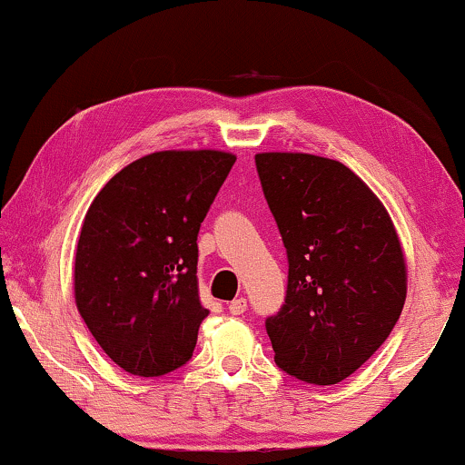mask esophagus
Listing matches in <instances>:
<instances>
[{"mask_svg": "<svg viewBox=\"0 0 465 465\" xmlns=\"http://www.w3.org/2000/svg\"><path fill=\"white\" fill-rule=\"evenodd\" d=\"M246 311V298H236V301L229 302V313L232 315H242Z\"/></svg>", "mask_w": 465, "mask_h": 465, "instance_id": "esophagus-1", "label": "esophagus"}]
</instances>
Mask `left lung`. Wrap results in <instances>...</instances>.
<instances>
[{"mask_svg": "<svg viewBox=\"0 0 465 465\" xmlns=\"http://www.w3.org/2000/svg\"><path fill=\"white\" fill-rule=\"evenodd\" d=\"M287 249L285 304L266 320L274 362L307 384H337L389 339L408 270L384 203L332 158L255 154Z\"/></svg>", "mask_w": 465, "mask_h": 465, "instance_id": "8db88e82", "label": "left lung"}]
</instances>
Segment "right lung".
Wrapping results in <instances>:
<instances>
[{
    "mask_svg": "<svg viewBox=\"0 0 465 465\" xmlns=\"http://www.w3.org/2000/svg\"><path fill=\"white\" fill-rule=\"evenodd\" d=\"M236 156L164 150L126 164L87 210L74 255V302L104 354L156 378L193 356L208 315L197 233Z\"/></svg>",
    "mask_w": 465,
    "mask_h": 465,
    "instance_id": "obj_1",
    "label": "right lung"
}]
</instances>
